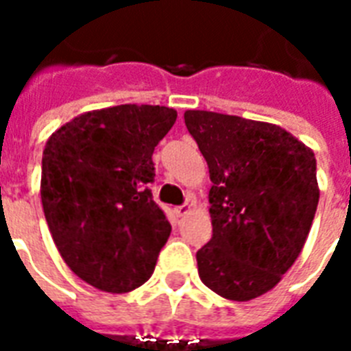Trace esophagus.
Segmentation results:
<instances>
[{
    "label": "esophagus",
    "instance_id": "34e87169",
    "mask_svg": "<svg viewBox=\"0 0 351 351\" xmlns=\"http://www.w3.org/2000/svg\"><path fill=\"white\" fill-rule=\"evenodd\" d=\"M191 210H192V204H186V205H181V207H176L173 213H176V216H179V218H183V216L189 215Z\"/></svg>",
    "mask_w": 351,
    "mask_h": 351
}]
</instances>
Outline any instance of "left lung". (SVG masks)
<instances>
[{"label": "left lung", "instance_id": "8db88e82", "mask_svg": "<svg viewBox=\"0 0 351 351\" xmlns=\"http://www.w3.org/2000/svg\"><path fill=\"white\" fill-rule=\"evenodd\" d=\"M185 123L213 181V239L197 272L218 296L250 302L304 250L320 197L315 154L276 123L210 110H186Z\"/></svg>", "mask_w": 351, "mask_h": 351}]
</instances>
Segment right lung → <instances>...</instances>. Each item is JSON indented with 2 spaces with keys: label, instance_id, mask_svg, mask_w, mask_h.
<instances>
[{
  "label": "right lung",
  "instance_id": "right-lung-1",
  "mask_svg": "<svg viewBox=\"0 0 351 351\" xmlns=\"http://www.w3.org/2000/svg\"><path fill=\"white\" fill-rule=\"evenodd\" d=\"M178 112L160 105L88 110L47 138L40 197L60 257L99 291L146 283L172 226L154 202L152 155Z\"/></svg>",
  "mask_w": 351,
  "mask_h": 351
}]
</instances>
